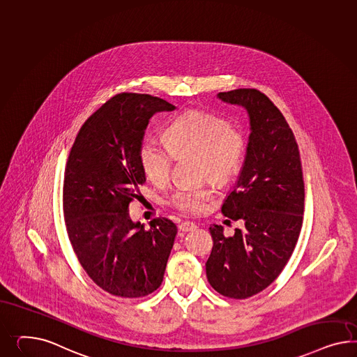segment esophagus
<instances>
[{
	"label": "esophagus",
	"instance_id": "esophagus-1",
	"mask_svg": "<svg viewBox=\"0 0 357 357\" xmlns=\"http://www.w3.org/2000/svg\"><path fill=\"white\" fill-rule=\"evenodd\" d=\"M196 227H197V226H196V223H193V222L190 221H184L179 225V230L183 232L192 231V230H195Z\"/></svg>",
	"mask_w": 357,
	"mask_h": 357
}]
</instances>
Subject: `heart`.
I'll return each mask as SVG.
<instances>
[{
	"instance_id": "1",
	"label": "heart",
	"mask_w": 357,
	"mask_h": 357,
	"mask_svg": "<svg viewBox=\"0 0 357 357\" xmlns=\"http://www.w3.org/2000/svg\"><path fill=\"white\" fill-rule=\"evenodd\" d=\"M245 154V137L239 128L212 113L190 109L175 116L166 128V142L146 137L140 145L139 160L145 175L157 185L172 178L176 157H197L200 178L227 183L239 172ZM215 191L211 183L179 185L166 204L183 213H202Z\"/></svg>"
}]
</instances>
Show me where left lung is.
I'll return each mask as SVG.
<instances>
[{
  "mask_svg": "<svg viewBox=\"0 0 357 357\" xmlns=\"http://www.w3.org/2000/svg\"><path fill=\"white\" fill-rule=\"evenodd\" d=\"M244 106L251 135L241 176L221 212L244 229L226 236L221 225L213 238L206 277L226 298L247 299L278 278L299 239L304 212V181L299 146L280 109L255 88L220 92Z\"/></svg>",
  "mask_w": 357,
  "mask_h": 357,
  "instance_id": "obj_1",
  "label": "left lung"
}]
</instances>
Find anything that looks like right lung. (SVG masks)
Wrapping results in <instances>:
<instances>
[{"mask_svg":"<svg viewBox=\"0 0 357 357\" xmlns=\"http://www.w3.org/2000/svg\"><path fill=\"white\" fill-rule=\"evenodd\" d=\"M174 109L160 97L118 93L80 127L68 154L62 191L68 241L88 277L118 298H143L164 280L176 226L160 215L145 229L131 221L128 205L142 202L139 149L149 118Z\"/></svg>","mask_w":357,"mask_h":357,"instance_id":"add662e5","label":"right lung"}]
</instances>
